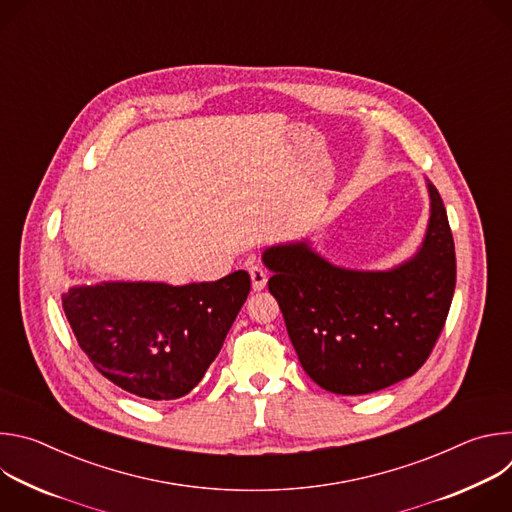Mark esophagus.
<instances>
[{"instance_id":"34e87169","label":"esophagus","mask_w":512,"mask_h":512,"mask_svg":"<svg viewBox=\"0 0 512 512\" xmlns=\"http://www.w3.org/2000/svg\"><path fill=\"white\" fill-rule=\"evenodd\" d=\"M249 273H251V281H253V291L265 289V285H267V271L255 265V267L249 269Z\"/></svg>"}]
</instances>
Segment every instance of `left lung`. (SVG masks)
Returning <instances> with one entry per match:
<instances>
[{
    "instance_id": "obj_1",
    "label": "left lung",
    "mask_w": 512,
    "mask_h": 512,
    "mask_svg": "<svg viewBox=\"0 0 512 512\" xmlns=\"http://www.w3.org/2000/svg\"><path fill=\"white\" fill-rule=\"evenodd\" d=\"M425 182V237L391 269L334 265L310 241L263 251L289 340L308 377L330 393L367 395L411 377L446 324L456 287L454 237L440 192Z\"/></svg>"
}]
</instances>
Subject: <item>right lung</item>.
I'll use <instances>...</instances> for the list:
<instances>
[{
    "instance_id": "right-lung-1",
    "label": "right lung",
    "mask_w": 512,
    "mask_h": 512,
    "mask_svg": "<svg viewBox=\"0 0 512 512\" xmlns=\"http://www.w3.org/2000/svg\"><path fill=\"white\" fill-rule=\"evenodd\" d=\"M249 289L247 271L186 285L103 281L68 287L62 308L103 377L131 395L172 401L202 381Z\"/></svg>"
}]
</instances>
